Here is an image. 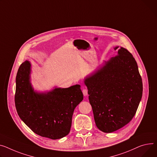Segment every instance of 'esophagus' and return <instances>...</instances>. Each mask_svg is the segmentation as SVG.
<instances>
[{
	"mask_svg": "<svg viewBox=\"0 0 157 157\" xmlns=\"http://www.w3.org/2000/svg\"><path fill=\"white\" fill-rule=\"evenodd\" d=\"M82 93L84 96H87L88 95V90L86 88H84L82 90Z\"/></svg>",
	"mask_w": 157,
	"mask_h": 157,
	"instance_id": "34e87169",
	"label": "esophagus"
}]
</instances>
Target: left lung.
Here are the masks:
<instances>
[{
    "label": "left lung",
    "mask_w": 157,
    "mask_h": 157,
    "mask_svg": "<svg viewBox=\"0 0 157 157\" xmlns=\"http://www.w3.org/2000/svg\"><path fill=\"white\" fill-rule=\"evenodd\" d=\"M85 83L96 126L101 131H116L132 119L142 97L143 82L136 61L127 49L121 47L117 56L86 78Z\"/></svg>",
    "instance_id": "8db88e82"
}]
</instances>
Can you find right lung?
Wrapping results in <instances>:
<instances>
[{"label":"right lung","mask_w":157,"mask_h":157,"mask_svg":"<svg viewBox=\"0 0 157 157\" xmlns=\"http://www.w3.org/2000/svg\"><path fill=\"white\" fill-rule=\"evenodd\" d=\"M30 70V62L26 60L17 71L14 100L18 116L41 136L52 140L66 136L71 130L75 109L83 99L80 85L37 93L29 81Z\"/></svg>","instance_id":"1"}]
</instances>
